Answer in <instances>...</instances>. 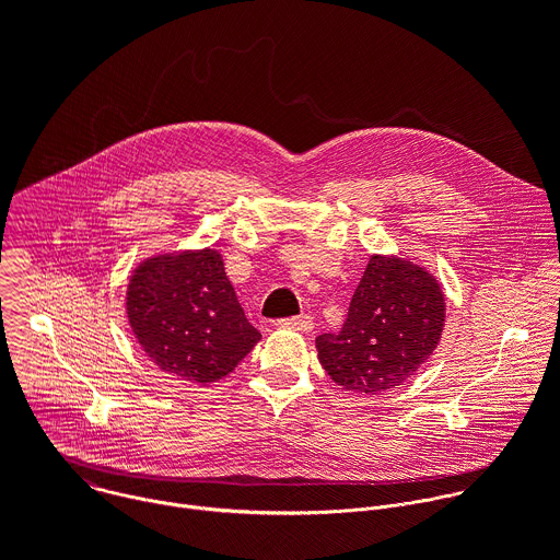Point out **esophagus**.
Masks as SVG:
<instances>
[{"mask_svg":"<svg viewBox=\"0 0 560 560\" xmlns=\"http://www.w3.org/2000/svg\"><path fill=\"white\" fill-rule=\"evenodd\" d=\"M279 326H281V328H288V330H296V332H305V335H307V332H312L314 322H312V316L299 314V316H292V318H281Z\"/></svg>","mask_w":560,"mask_h":560,"instance_id":"1","label":"esophagus"}]
</instances>
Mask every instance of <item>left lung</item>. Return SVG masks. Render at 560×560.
<instances>
[{"label":"left lung","instance_id":"left-lung-1","mask_svg":"<svg viewBox=\"0 0 560 560\" xmlns=\"http://www.w3.org/2000/svg\"><path fill=\"white\" fill-rule=\"evenodd\" d=\"M445 326L439 281L401 257L372 255L339 335L316 337V352L337 385L381 394L404 385L436 350Z\"/></svg>","mask_w":560,"mask_h":560}]
</instances>
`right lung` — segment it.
Listing matches in <instances>:
<instances>
[{
	"instance_id": "right-lung-1",
	"label": "right lung",
	"mask_w": 560,
	"mask_h": 560,
	"mask_svg": "<svg viewBox=\"0 0 560 560\" xmlns=\"http://www.w3.org/2000/svg\"><path fill=\"white\" fill-rule=\"evenodd\" d=\"M126 312L141 350L159 370L201 385L230 374L261 339L212 248L139 264Z\"/></svg>"
}]
</instances>
